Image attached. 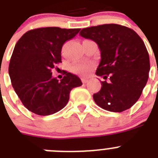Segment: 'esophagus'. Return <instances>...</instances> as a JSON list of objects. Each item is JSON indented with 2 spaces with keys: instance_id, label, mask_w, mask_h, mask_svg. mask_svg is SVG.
Wrapping results in <instances>:
<instances>
[{
  "instance_id": "esophagus-1",
  "label": "esophagus",
  "mask_w": 158,
  "mask_h": 158,
  "mask_svg": "<svg viewBox=\"0 0 158 158\" xmlns=\"http://www.w3.org/2000/svg\"><path fill=\"white\" fill-rule=\"evenodd\" d=\"M81 81H82V82H83L84 84H85V83H87L88 81H89V79H88V78H85V77H82Z\"/></svg>"
}]
</instances>
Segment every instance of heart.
I'll return each instance as SVG.
<instances>
[{"label": "heart", "mask_w": 158, "mask_h": 158, "mask_svg": "<svg viewBox=\"0 0 158 158\" xmlns=\"http://www.w3.org/2000/svg\"><path fill=\"white\" fill-rule=\"evenodd\" d=\"M90 69V65L86 63L76 64L72 67V71L75 73L81 75H86Z\"/></svg>", "instance_id": "heart-1"}]
</instances>
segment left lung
I'll use <instances>...</instances> for the list:
<instances>
[{
	"label": "left lung",
	"instance_id": "obj_1",
	"mask_svg": "<svg viewBox=\"0 0 158 158\" xmlns=\"http://www.w3.org/2000/svg\"><path fill=\"white\" fill-rule=\"evenodd\" d=\"M98 45L100 59L97 76H109L101 81V89L93 94L103 109L122 112L138 101L146 86L150 69L144 42L132 29L115 23L84 28L79 33Z\"/></svg>",
	"mask_w": 158,
	"mask_h": 158
}]
</instances>
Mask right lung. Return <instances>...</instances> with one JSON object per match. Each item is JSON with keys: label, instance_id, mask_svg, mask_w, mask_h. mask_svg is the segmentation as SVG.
Returning <instances> with one entry per match:
<instances>
[{"label": "right lung", "instance_id": "obj_1", "mask_svg": "<svg viewBox=\"0 0 158 158\" xmlns=\"http://www.w3.org/2000/svg\"><path fill=\"white\" fill-rule=\"evenodd\" d=\"M81 29L57 27L27 31L16 43L8 73L12 85L26 108L39 115H52L67 104L73 88L81 79L65 72L61 81L52 77L55 65L62 62V46Z\"/></svg>", "mask_w": 158, "mask_h": 158}]
</instances>
